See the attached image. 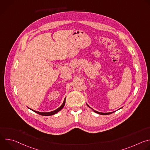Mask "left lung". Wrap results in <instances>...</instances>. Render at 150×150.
Segmentation results:
<instances>
[{"label":"left lung","instance_id":"obj_1","mask_svg":"<svg viewBox=\"0 0 150 150\" xmlns=\"http://www.w3.org/2000/svg\"><path fill=\"white\" fill-rule=\"evenodd\" d=\"M87 105L89 107V108H91L92 110H93L91 108V107H90L87 104ZM93 111L94 112H96V113H97V114H100V115H110V114H111V113H113V112H110V113H101V112H97V111H96V110H93Z\"/></svg>","mask_w":150,"mask_h":150}]
</instances>
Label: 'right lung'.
I'll return each mask as SVG.
<instances>
[{
    "mask_svg": "<svg viewBox=\"0 0 150 150\" xmlns=\"http://www.w3.org/2000/svg\"><path fill=\"white\" fill-rule=\"evenodd\" d=\"M65 100H66V98H65V100H64V101H63V103H62V104L59 107V108H58V109H56L55 110H54V111H52V112H46V113H45V112H37V111H35V110H32V109H31V110H33V112H34L35 113H37V114H39V115H42V116H51V115H54V114H56V113H57L58 112H59L60 110H62V109H63V108L64 107V105H65Z\"/></svg>",
    "mask_w": 150,
    "mask_h": 150,
    "instance_id": "right-lung-1",
    "label": "right lung"
}]
</instances>
